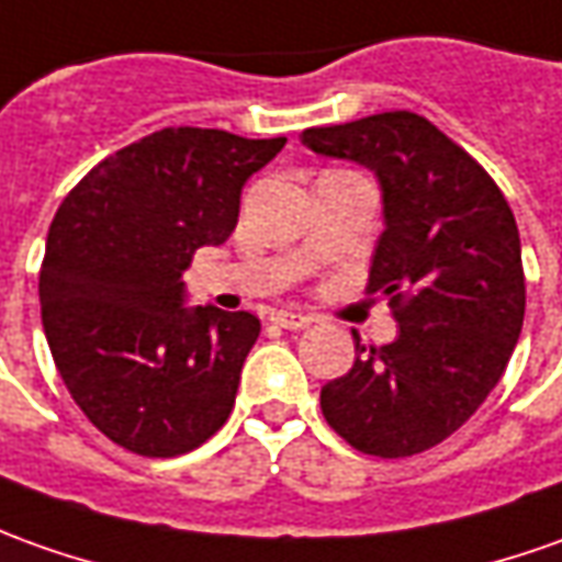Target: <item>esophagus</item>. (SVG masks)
<instances>
[{
    "label": "esophagus",
    "instance_id": "34e87169",
    "mask_svg": "<svg viewBox=\"0 0 562 562\" xmlns=\"http://www.w3.org/2000/svg\"><path fill=\"white\" fill-rule=\"evenodd\" d=\"M270 323H277L282 329H307L313 323V316L301 311H273L270 313Z\"/></svg>",
    "mask_w": 562,
    "mask_h": 562
}]
</instances>
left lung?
I'll list each match as a JSON object with an SVG mask.
<instances>
[{"instance_id": "obj_1", "label": "left lung", "mask_w": 562, "mask_h": 562, "mask_svg": "<svg viewBox=\"0 0 562 562\" xmlns=\"http://www.w3.org/2000/svg\"><path fill=\"white\" fill-rule=\"evenodd\" d=\"M311 150L372 169L384 233L369 295H387L400 335L360 345L319 406L353 449L427 452L483 406L505 375L526 313L520 231L505 193L471 153L409 110L304 128Z\"/></svg>"}]
</instances>
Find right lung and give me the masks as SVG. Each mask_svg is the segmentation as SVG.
I'll return each instance as SVG.
<instances>
[{
    "label": "right lung",
    "mask_w": 562,
    "mask_h": 562,
    "mask_svg": "<svg viewBox=\"0 0 562 562\" xmlns=\"http://www.w3.org/2000/svg\"><path fill=\"white\" fill-rule=\"evenodd\" d=\"M285 137L159 128L101 159L60 202L40 270L52 357L76 406L144 458H175L231 418L261 323L184 307L193 251L236 227L239 193Z\"/></svg>",
    "instance_id": "1"
}]
</instances>
